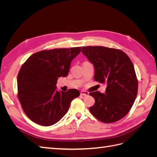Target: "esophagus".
<instances>
[{
	"label": "esophagus",
	"instance_id": "obj_1",
	"mask_svg": "<svg viewBox=\"0 0 157 157\" xmlns=\"http://www.w3.org/2000/svg\"><path fill=\"white\" fill-rule=\"evenodd\" d=\"M80 95L82 96H87L89 95V93L86 91H82L81 92H80Z\"/></svg>",
	"mask_w": 157,
	"mask_h": 157
}]
</instances>
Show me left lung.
I'll return each instance as SVG.
<instances>
[{"instance_id":"left-lung-1","label":"left lung","mask_w":157,"mask_h":157,"mask_svg":"<svg viewBox=\"0 0 157 157\" xmlns=\"http://www.w3.org/2000/svg\"><path fill=\"white\" fill-rule=\"evenodd\" d=\"M82 52L94 66V80L107 84L105 94H89L95 99L90 113L102 122L121 120L130 111L138 89L132 61L121 50L101 46H82Z\"/></svg>"}]
</instances>
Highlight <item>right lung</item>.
Listing matches in <instances>:
<instances>
[{
  "label": "right lung",
  "mask_w": 157,
  "mask_h": 157,
  "mask_svg": "<svg viewBox=\"0 0 157 157\" xmlns=\"http://www.w3.org/2000/svg\"><path fill=\"white\" fill-rule=\"evenodd\" d=\"M81 47L44 50L31 55L17 75V97L25 115L36 124L48 126L67 113L77 89L59 92L58 79L68 75L71 61Z\"/></svg>",
  "instance_id": "add662e5"
}]
</instances>
